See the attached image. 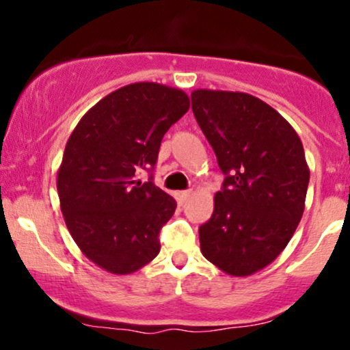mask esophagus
Wrapping results in <instances>:
<instances>
[{
  "mask_svg": "<svg viewBox=\"0 0 350 350\" xmlns=\"http://www.w3.org/2000/svg\"><path fill=\"white\" fill-rule=\"evenodd\" d=\"M191 194H192L191 191H180L176 194V199H178L179 204H184L189 198H191Z\"/></svg>",
  "mask_w": 350,
  "mask_h": 350,
  "instance_id": "34e87169",
  "label": "esophagus"
}]
</instances>
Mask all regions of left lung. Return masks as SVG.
<instances>
[{"label": "left lung", "instance_id": "obj_1", "mask_svg": "<svg viewBox=\"0 0 350 350\" xmlns=\"http://www.w3.org/2000/svg\"><path fill=\"white\" fill-rule=\"evenodd\" d=\"M191 100L226 174L211 219L199 227L200 252L227 275L250 276L286 248L303 217V143L275 108L250 94L198 88Z\"/></svg>", "mask_w": 350, "mask_h": 350}]
</instances>
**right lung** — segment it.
<instances>
[{
  "mask_svg": "<svg viewBox=\"0 0 350 350\" xmlns=\"http://www.w3.org/2000/svg\"><path fill=\"white\" fill-rule=\"evenodd\" d=\"M189 110L186 92L136 82L111 92L80 118L57 171L60 211L83 255L130 275L159 253V230L176 200L138 174L158 159L164 133Z\"/></svg>",
  "mask_w": 350,
  "mask_h": 350,
  "instance_id": "add662e5",
  "label": "right lung"
}]
</instances>
